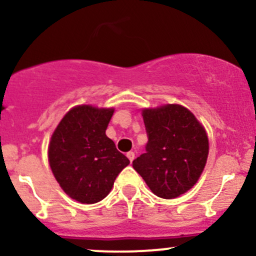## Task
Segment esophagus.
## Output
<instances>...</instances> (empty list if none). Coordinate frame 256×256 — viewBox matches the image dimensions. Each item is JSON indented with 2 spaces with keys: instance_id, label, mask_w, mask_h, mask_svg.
Masks as SVG:
<instances>
[{
  "instance_id": "esophagus-1",
  "label": "esophagus",
  "mask_w": 256,
  "mask_h": 256,
  "mask_svg": "<svg viewBox=\"0 0 256 256\" xmlns=\"http://www.w3.org/2000/svg\"><path fill=\"white\" fill-rule=\"evenodd\" d=\"M126 156H128V160H130L132 162V161H134V152H128V154H126Z\"/></svg>"
}]
</instances>
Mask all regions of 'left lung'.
Segmentation results:
<instances>
[{
  "mask_svg": "<svg viewBox=\"0 0 256 256\" xmlns=\"http://www.w3.org/2000/svg\"><path fill=\"white\" fill-rule=\"evenodd\" d=\"M143 120L146 152L132 166L158 198H178L204 171L210 149L207 134L192 112L179 104L144 110Z\"/></svg>",
  "mask_w": 256,
  "mask_h": 256,
  "instance_id": "1",
  "label": "left lung"
}]
</instances>
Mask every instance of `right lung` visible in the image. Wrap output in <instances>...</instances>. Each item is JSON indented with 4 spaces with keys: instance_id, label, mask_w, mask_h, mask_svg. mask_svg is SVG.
Instances as JSON below:
<instances>
[{
    "instance_id": "obj_1",
    "label": "right lung",
    "mask_w": 256,
    "mask_h": 256,
    "mask_svg": "<svg viewBox=\"0 0 256 256\" xmlns=\"http://www.w3.org/2000/svg\"><path fill=\"white\" fill-rule=\"evenodd\" d=\"M114 110L78 106L64 116L52 136L48 158L64 192L82 204L110 194L116 176L130 164L106 136Z\"/></svg>"
}]
</instances>
